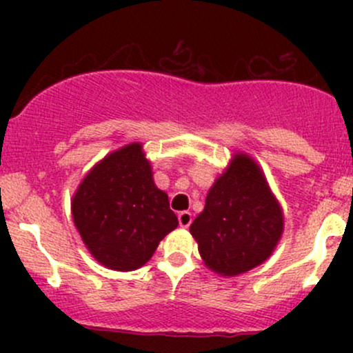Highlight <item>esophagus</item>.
Segmentation results:
<instances>
[{
    "instance_id": "obj_1",
    "label": "esophagus",
    "mask_w": 353,
    "mask_h": 353,
    "mask_svg": "<svg viewBox=\"0 0 353 353\" xmlns=\"http://www.w3.org/2000/svg\"><path fill=\"white\" fill-rule=\"evenodd\" d=\"M177 219H179L181 228H189L190 222H192V214L189 210H182V212L177 214Z\"/></svg>"
}]
</instances>
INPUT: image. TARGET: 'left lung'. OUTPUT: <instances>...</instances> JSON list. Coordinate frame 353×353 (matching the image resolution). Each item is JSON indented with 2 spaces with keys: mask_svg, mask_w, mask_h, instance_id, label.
<instances>
[{
  "mask_svg": "<svg viewBox=\"0 0 353 353\" xmlns=\"http://www.w3.org/2000/svg\"><path fill=\"white\" fill-rule=\"evenodd\" d=\"M283 230V214L262 169L236 154L190 224L204 264L221 275L244 274L270 257Z\"/></svg>",
  "mask_w": 353,
  "mask_h": 353,
  "instance_id": "1",
  "label": "left lung"
}]
</instances>
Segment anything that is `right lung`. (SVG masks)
<instances>
[{
	"label": "right lung",
	"mask_w": 353,
	"mask_h": 353,
	"mask_svg": "<svg viewBox=\"0 0 353 353\" xmlns=\"http://www.w3.org/2000/svg\"><path fill=\"white\" fill-rule=\"evenodd\" d=\"M71 210L92 257L121 272L143 267L179 224L139 143L99 161L72 196Z\"/></svg>",
	"instance_id": "add662e5"
}]
</instances>
